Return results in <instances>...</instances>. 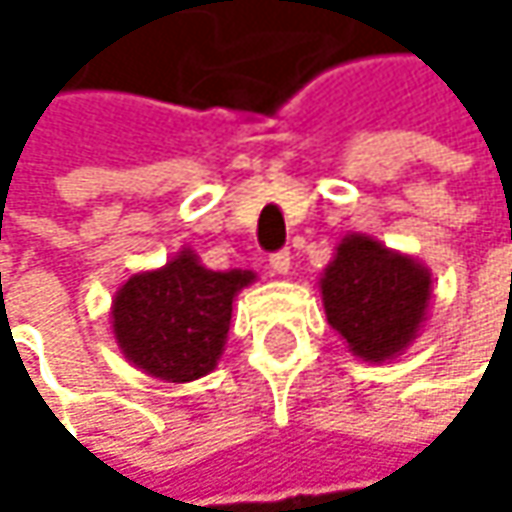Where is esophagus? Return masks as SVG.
I'll list each match as a JSON object with an SVG mask.
<instances>
[{
  "label": "esophagus",
  "instance_id": "34e87169",
  "mask_svg": "<svg viewBox=\"0 0 512 512\" xmlns=\"http://www.w3.org/2000/svg\"><path fill=\"white\" fill-rule=\"evenodd\" d=\"M269 269H272L275 275H287V272H290V252L281 249V252L269 255Z\"/></svg>",
  "mask_w": 512,
  "mask_h": 512
}]
</instances>
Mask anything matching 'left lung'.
<instances>
[{"label": "left lung", "instance_id": "left-lung-1", "mask_svg": "<svg viewBox=\"0 0 512 512\" xmlns=\"http://www.w3.org/2000/svg\"><path fill=\"white\" fill-rule=\"evenodd\" d=\"M329 326L361 361L400 356L427 320L433 278L415 257L347 234L320 278Z\"/></svg>", "mask_w": 512, "mask_h": 512}]
</instances>
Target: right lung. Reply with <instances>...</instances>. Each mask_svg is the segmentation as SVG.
I'll use <instances>...</instances> for the list:
<instances>
[{
	"mask_svg": "<svg viewBox=\"0 0 512 512\" xmlns=\"http://www.w3.org/2000/svg\"><path fill=\"white\" fill-rule=\"evenodd\" d=\"M255 281L249 269L213 272L189 249L139 272L112 299V332L127 361L165 382L207 376L225 350L234 296Z\"/></svg>",
	"mask_w": 512,
	"mask_h": 512,
	"instance_id": "right-lung-1",
	"label": "right lung"
}]
</instances>
